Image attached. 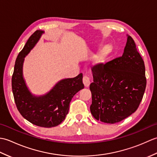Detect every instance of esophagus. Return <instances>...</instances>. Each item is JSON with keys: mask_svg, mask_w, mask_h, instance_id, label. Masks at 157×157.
Masks as SVG:
<instances>
[{"mask_svg": "<svg viewBox=\"0 0 157 157\" xmlns=\"http://www.w3.org/2000/svg\"><path fill=\"white\" fill-rule=\"evenodd\" d=\"M83 83H84L86 87H88L90 84V78L88 76H84V78H83Z\"/></svg>", "mask_w": 157, "mask_h": 157, "instance_id": "34e87169", "label": "esophagus"}]
</instances>
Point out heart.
<instances>
[{
  "label": "heart",
  "instance_id": "1",
  "mask_svg": "<svg viewBox=\"0 0 157 157\" xmlns=\"http://www.w3.org/2000/svg\"><path fill=\"white\" fill-rule=\"evenodd\" d=\"M113 48L111 44H106L103 47L101 51L95 56L94 59V64L102 65L107 61L109 57L112 54Z\"/></svg>",
  "mask_w": 157,
  "mask_h": 157
}]
</instances>
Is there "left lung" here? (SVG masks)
Here are the masks:
<instances>
[{"label":"left lung","mask_w":157,"mask_h":157,"mask_svg":"<svg viewBox=\"0 0 157 157\" xmlns=\"http://www.w3.org/2000/svg\"><path fill=\"white\" fill-rule=\"evenodd\" d=\"M128 36L123 55L92 67L90 111L106 123L122 121L138 109L146 86L145 66L135 42Z\"/></svg>","instance_id":"8db88e82"}]
</instances>
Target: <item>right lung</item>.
Here are the masks:
<instances>
[{
	"instance_id": "1",
	"label": "right lung",
	"mask_w": 157,
	"mask_h": 157,
	"mask_svg": "<svg viewBox=\"0 0 157 157\" xmlns=\"http://www.w3.org/2000/svg\"><path fill=\"white\" fill-rule=\"evenodd\" d=\"M43 33V31H36L19 53L12 76V90L17 108L23 117L34 125L52 128L65 119L72 98L84 88V85L82 73H79L73 78L59 81L44 95H33L29 90L23 77V61Z\"/></svg>"
}]
</instances>
